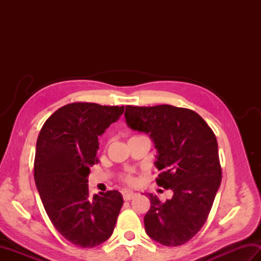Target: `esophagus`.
Instances as JSON below:
<instances>
[{
	"instance_id": "34e87169",
	"label": "esophagus",
	"mask_w": 261,
	"mask_h": 261,
	"mask_svg": "<svg viewBox=\"0 0 261 261\" xmlns=\"http://www.w3.org/2000/svg\"><path fill=\"white\" fill-rule=\"evenodd\" d=\"M135 195H136V194L134 192H131V191H124L123 192L124 201H130V199H132V198L135 197Z\"/></svg>"
}]
</instances>
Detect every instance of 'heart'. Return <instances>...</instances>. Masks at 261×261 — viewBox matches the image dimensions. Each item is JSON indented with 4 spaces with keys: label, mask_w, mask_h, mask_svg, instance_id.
Returning <instances> with one entry per match:
<instances>
[{
    "label": "heart",
    "mask_w": 261,
    "mask_h": 261,
    "mask_svg": "<svg viewBox=\"0 0 261 261\" xmlns=\"http://www.w3.org/2000/svg\"><path fill=\"white\" fill-rule=\"evenodd\" d=\"M122 180H123L124 182H126V184H129V185L135 184V181H136L135 177L132 176L131 174H125V175L122 176Z\"/></svg>",
    "instance_id": "b5f03b06"
}]
</instances>
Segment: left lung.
<instances>
[{
  "label": "left lung",
  "mask_w": 261,
  "mask_h": 261,
  "mask_svg": "<svg viewBox=\"0 0 261 261\" xmlns=\"http://www.w3.org/2000/svg\"><path fill=\"white\" fill-rule=\"evenodd\" d=\"M124 116L132 130L150 136L158 151L157 184L174 192L165 203L149 194L147 234L167 247L184 245L206 222L222 179L214 132L194 111L167 104L126 105Z\"/></svg>",
  "instance_id": "left-lung-1"
}]
</instances>
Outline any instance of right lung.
I'll list each match as a JSON object with an SVG mask.
<instances>
[{
	"label": "right lung",
	"instance_id": "add662e5",
	"mask_svg": "<svg viewBox=\"0 0 261 261\" xmlns=\"http://www.w3.org/2000/svg\"><path fill=\"white\" fill-rule=\"evenodd\" d=\"M124 107L77 102L49 116L38 136L36 186L47 215L66 240L81 248L101 245L112 236L123 205L118 191L88 193L90 167L98 136L118 121Z\"/></svg>",
	"mask_w": 261,
	"mask_h": 261
}]
</instances>
